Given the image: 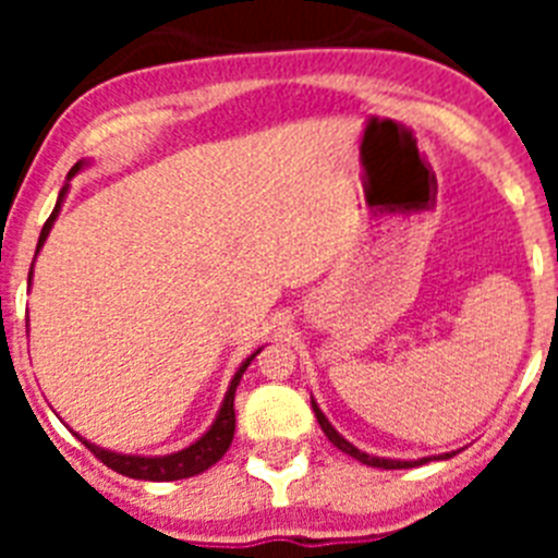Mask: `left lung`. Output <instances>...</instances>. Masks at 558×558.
I'll return each mask as SVG.
<instances>
[{
  "label": "left lung",
  "mask_w": 558,
  "mask_h": 558,
  "mask_svg": "<svg viewBox=\"0 0 558 558\" xmlns=\"http://www.w3.org/2000/svg\"><path fill=\"white\" fill-rule=\"evenodd\" d=\"M310 402H313V413H315V418H318V425H322L324 436H327L329 441H332V445L338 447L340 452H347V456L357 458V461H360V463H366V466H377V470H411V466H422V463H427V461H438V458H441V461H445V458H452V456H456V450H452V452H445V456L413 458V461H405V458L368 456V452L357 450V447H354L352 441H347V438H343V436H340L338 430H335L332 422H329V418L324 416V411H322V408H318V402H315V399H310Z\"/></svg>",
  "instance_id": "left-lung-1"
}]
</instances>
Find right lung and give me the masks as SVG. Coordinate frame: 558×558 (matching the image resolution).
I'll return each instance as SVG.
<instances>
[{"label": "right lung", "mask_w": 558, "mask_h": 558, "mask_svg": "<svg viewBox=\"0 0 558 558\" xmlns=\"http://www.w3.org/2000/svg\"><path fill=\"white\" fill-rule=\"evenodd\" d=\"M88 165H92V159H81L75 167H72V170H69L66 184H63V190L58 192L56 209H52L49 220L44 223L41 236H38L36 256H38V251L44 248V243H47V236H49V231H52V226H56L58 215H61V206H63V201H66V192H69V181L75 179L77 172L86 170ZM27 284H33V270H29V276H27ZM259 352H263V347L254 349V352H251L248 357L240 363V368H236L234 377H231L229 391H226L223 402H220L218 416H215V422L209 425V430H206L201 438H195V441H192L190 447H184V450L167 452V456H131V452L106 450V447H100V445H95V441L83 438L81 433H75V430L72 433H75L83 445L95 452V456L100 458L106 466H111L113 472H120V475H125V477H136V481H181V477L201 475V472L209 470L211 463H218L220 458L226 456V450L231 447V438H234V422H236L234 418V391H236V386H240V379H243L245 368L251 366V360H254Z\"/></svg>", "instance_id": "add662e5"}]
</instances>
